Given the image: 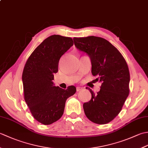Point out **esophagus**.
Here are the masks:
<instances>
[{"label":"esophagus","instance_id":"1","mask_svg":"<svg viewBox=\"0 0 148 148\" xmlns=\"http://www.w3.org/2000/svg\"><path fill=\"white\" fill-rule=\"evenodd\" d=\"M82 90H83V88H81V87H80V86H77V87H76V90H77V92H79V91Z\"/></svg>","mask_w":148,"mask_h":148}]
</instances>
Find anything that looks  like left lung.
Masks as SVG:
<instances>
[{"label":"left lung","mask_w":148,"mask_h":148,"mask_svg":"<svg viewBox=\"0 0 148 148\" xmlns=\"http://www.w3.org/2000/svg\"><path fill=\"white\" fill-rule=\"evenodd\" d=\"M74 45L90 56L92 73L101 83L96 94L83 103L86 117L99 125L108 123L117 116L129 95L130 73L128 65L117 48L102 37H74Z\"/></svg>","instance_id":"obj_1"}]
</instances>
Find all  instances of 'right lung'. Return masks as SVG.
Returning a JSON list of instances; mask_svg holds the SVG:
<instances>
[{
  "label": "right lung",
  "instance_id": "add662e5",
  "mask_svg": "<svg viewBox=\"0 0 148 148\" xmlns=\"http://www.w3.org/2000/svg\"><path fill=\"white\" fill-rule=\"evenodd\" d=\"M73 45L71 37L49 36L37 47L25 65L24 99L34 118L43 125L58 120L64 114L66 100L76 92L74 86L64 90L53 82L60 58Z\"/></svg>",
  "mask_w": 148,
  "mask_h": 148
}]
</instances>
